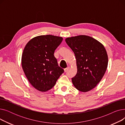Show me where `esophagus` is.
<instances>
[{
  "instance_id": "obj_1",
  "label": "esophagus",
  "mask_w": 125,
  "mask_h": 125,
  "mask_svg": "<svg viewBox=\"0 0 125 125\" xmlns=\"http://www.w3.org/2000/svg\"><path fill=\"white\" fill-rule=\"evenodd\" d=\"M69 69V67H68V66L67 68H65L64 69V72H65V73H66V72H67Z\"/></svg>"
}]
</instances>
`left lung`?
<instances>
[{"label": "left lung", "mask_w": 125, "mask_h": 125, "mask_svg": "<svg viewBox=\"0 0 125 125\" xmlns=\"http://www.w3.org/2000/svg\"><path fill=\"white\" fill-rule=\"evenodd\" d=\"M74 52L77 71L72 78L74 87L83 92L90 91L99 83L106 70L108 56L104 46L95 39L87 35L65 39Z\"/></svg>", "instance_id": "left-lung-1"}]
</instances>
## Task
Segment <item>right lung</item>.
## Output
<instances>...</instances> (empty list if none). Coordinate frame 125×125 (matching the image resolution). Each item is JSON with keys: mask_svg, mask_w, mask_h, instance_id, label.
Segmentation results:
<instances>
[{"mask_svg": "<svg viewBox=\"0 0 125 125\" xmlns=\"http://www.w3.org/2000/svg\"><path fill=\"white\" fill-rule=\"evenodd\" d=\"M63 41L61 37L41 35L26 45L22 56V66L32 86L46 92L53 87L64 70L58 66L54 52Z\"/></svg>", "mask_w": 125, "mask_h": 125, "instance_id": "obj_1", "label": "right lung"}]
</instances>
